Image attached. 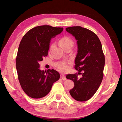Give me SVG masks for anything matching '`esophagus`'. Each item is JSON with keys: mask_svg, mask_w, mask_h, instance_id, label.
Here are the masks:
<instances>
[{"mask_svg": "<svg viewBox=\"0 0 122 122\" xmlns=\"http://www.w3.org/2000/svg\"><path fill=\"white\" fill-rule=\"evenodd\" d=\"M61 79L63 80H66V79H67V78H66V77L64 75H61Z\"/></svg>", "mask_w": 122, "mask_h": 122, "instance_id": "1", "label": "esophagus"}]
</instances>
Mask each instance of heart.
Instances as JSON below:
<instances>
[{"mask_svg":"<svg viewBox=\"0 0 122 122\" xmlns=\"http://www.w3.org/2000/svg\"><path fill=\"white\" fill-rule=\"evenodd\" d=\"M74 44V41L73 39L69 36H64L61 38L59 41V45L64 49L66 47H72ZM53 45H51V48L53 46ZM57 69L61 72H65L68 70L69 67L67 64L65 62H62L59 64L57 67Z\"/></svg>","mask_w":122,"mask_h":122,"instance_id":"heart-1","label":"heart"}]
</instances>
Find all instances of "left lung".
<instances>
[{"mask_svg":"<svg viewBox=\"0 0 122 122\" xmlns=\"http://www.w3.org/2000/svg\"><path fill=\"white\" fill-rule=\"evenodd\" d=\"M66 29L75 36L78 45L74 68L79 73L66 76V78L74 83L70 94L76 101H86L96 93L103 78L105 56L102 45L97 35L89 29L81 26L70 27ZM80 74L82 76L79 79Z\"/></svg>","mask_w":122,"mask_h":122,"instance_id":"left-lung-1","label":"left lung"}]
</instances>
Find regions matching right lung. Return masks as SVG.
I'll use <instances>...</instances> for the list:
<instances>
[{"label": "right lung", "mask_w": 122, "mask_h": 122, "mask_svg": "<svg viewBox=\"0 0 122 122\" xmlns=\"http://www.w3.org/2000/svg\"><path fill=\"white\" fill-rule=\"evenodd\" d=\"M62 30V27L39 26L28 31L21 41L16 58L18 80L25 93L31 98L45 97L60 78L55 70H40L39 62L48 55L50 40Z\"/></svg>", "instance_id": "add662e5"}]
</instances>
